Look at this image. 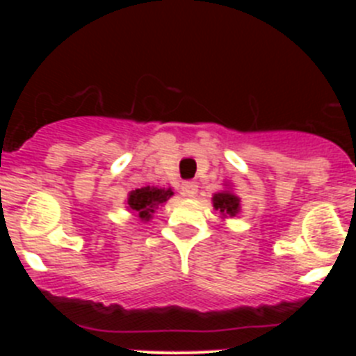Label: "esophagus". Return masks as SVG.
I'll return each instance as SVG.
<instances>
[{"instance_id":"esophagus-1","label":"esophagus","mask_w":356,"mask_h":356,"mask_svg":"<svg viewBox=\"0 0 356 356\" xmlns=\"http://www.w3.org/2000/svg\"><path fill=\"white\" fill-rule=\"evenodd\" d=\"M181 194L185 197H194L197 194V184L196 181H184L181 184Z\"/></svg>"}]
</instances>
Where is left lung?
I'll list each match as a JSON object with an SVG mask.
<instances>
[{"label":"left lung","instance_id":"8db88e82","mask_svg":"<svg viewBox=\"0 0 356 356\" xmlns=\"http://www.w3.org/2000/svg\"><path fill=\"white\" fill-rule=\"evenodd\" d=\"M212 205L213 210H217L222 221H225L228 217L238 216V212H241V197L234 193V188L226 185V188L213 194Z\"/></svg>","mask_w":356,"mask_h":356}]
</instances>
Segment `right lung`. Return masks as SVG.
<instances>
[{"mask_svg":"<svg viewBox=\"0 0 356 356\" xmlns=\"http://www.w3.org/2000/svg\"><path fill=\"white\" fill-rule=\"evenodd\" d=\"M171 196H175L172 188L165 187H143L135 188L128 194L127 209L139 216L143 222H147L153 213L160 209Z\"/></svg>","mask_w":356,"mask_h":356,"instance_id":"obj_1","label":"right lung"}]
</instances>
